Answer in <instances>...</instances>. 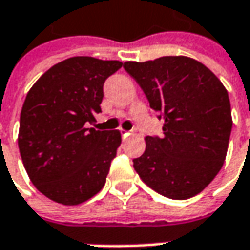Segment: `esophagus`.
<instances>
[{
  "label": "esophagus",
  "instance_id": "esophagus-1",
  "mask_svg": "<svg viewBox=\"0 0 250 250\" xmlns=\"http://www.w3.org/2000/svg\"><path fill=\"white\" fill-rule=\"evenodd\" d=\"M121 135H122V139H124V141H126V139H128V138L132 135V132L121 131Z\"/></svg>",
  "mask_w": 250,
  "mask_h": 250
}]
</instances>
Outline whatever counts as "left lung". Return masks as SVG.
Masks as SVG:
<instances>
[{
	"label": "left lung",
	"mask_w": 250,
	"mask_h": 250,
	"mask_svg": "<svg viewBox=\"0 0 250 250\" xmlns=\"http://www.w3.org/2000/svg\"><path fill=\"white\" fill-rule=\"evenodd\" d=\"M124 69L165 122L163 135L146 136L144 155L133 159L136 173L171 200L201 193L227 156L232 129L228 91L208 67L186 56L125 62Z\"/></svg>",
	"instance_id": "1"
}]
</instances>
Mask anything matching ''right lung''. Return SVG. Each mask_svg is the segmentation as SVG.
Returning <instances> with one entry per match:
<instances>
[{
    "instance_id": "right-lung-1",
    "label": "right lung",
    "mask_w": 250,
    "mask_h": 250,
    "mask_svg": "<svg viewBox=\"0 0 250 250\" xmlns=\"http://www.w3.org/2000/svg\"><path fill=\"white\" fill-rule=\"evenodd\" d=\"M122 67L118 60L77 56L47 70L25 98L18 146L33 186L63 206L98 193L121 145L119 131H95L104 83Z\"/></svg>"
}]
</instances>
